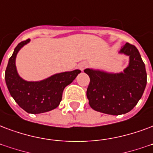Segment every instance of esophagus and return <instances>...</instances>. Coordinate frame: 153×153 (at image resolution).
I'll return each instance as SVG.
<instances>
[{
	"mask_svg": "<svg viewBox=\"0 0 153 153\" xmlns=\"http://www.w3.org/2000/svg\"><path fill=\"white\" fill-rule=\"evenodd\" d=\"M87 66V64L86 63V62H81V63H79V65H78V67H79V69H80L81 71H83Z\"/></svg>",
	"mask_w": 153,
	"mask_h": 153,
	"instance_id": "obj_1",
	"label": "esophagus"
}]
</instances>
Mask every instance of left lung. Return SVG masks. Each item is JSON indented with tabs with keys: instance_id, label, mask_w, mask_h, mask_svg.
I'll list each match as a JSON object with an SVG mask.
<instances>
[{
	"instance_id": "1",
	"label": "left lung",
	"mask_w": 153,
	"mask_h": 153,
	"mask_svg": "<svg viewBox=\"0 0 153 153\" xmlns=\"http://www.w3.org/2000/svg\"><path fill=\"white\" fill-rule=\"evenodd\" d=\"M119 53L129 57L128 66L123 72L84 70L90 77L87 96L91 108L108 115H122L132 110L147 84L145 65L136 46L126 43Z\"/></svg>"
}]
</instances>
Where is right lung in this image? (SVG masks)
<instances>
[{
	"label": "right lung",
	"mask_w": 153,
	"mask_h": 153,
	"mask_svg": "<svg viewBox=\"0 0 153 153\" xmlns=\"http://www.w3.org/2000/svg\"><path fill=\"white\" fill-rule=\"evenodd\" d=\"M30 39L20 42L9 59L4 79L15 102L26 112L40 114L53 110L60 103L64 88L74 81L80 70L53 74L41 81H26L17 73L16 58L21 49Z\"/></svg>",
	"instance_id": "add662e5"
}]
</instances>
